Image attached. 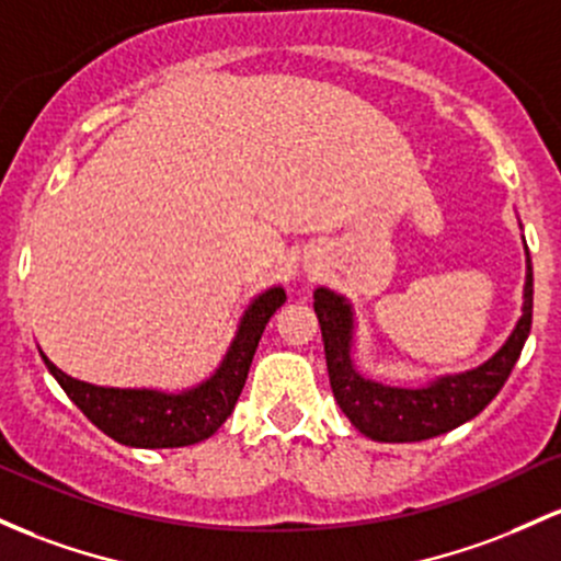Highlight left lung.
I'll list each match as a JSON object with an SVG mask.
<instances>
[{"instance_id":"left-lung-1","label":"left lung","mask_w":561,"mask_h":561,"mask_svg":"<svg viewBox=\"0 0 561 561\" xmlns=\"http://www.w3.org/2000/svg\"><path fill=\"white\" fill-rule=\"evenodd\" d=\"M522 226V224H519ZM522 317L501 348L466 373L439 375L423 386H386L365 378L354 365V306L330 287L313 290V311L322 328L324 359L335 402L365 436L375 442H421L463 426L477 417L514 370L533 324V263L527 252Z\"/></svg>"}]
</instances>
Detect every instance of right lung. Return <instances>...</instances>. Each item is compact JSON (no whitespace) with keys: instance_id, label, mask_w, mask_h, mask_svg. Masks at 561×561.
<instances>
[{"instance_id":"1","label":"right lung","mask_w":561,"mask_h":561,"mask_svg":"<svg viewBox=\"0 0 561 561\" xmlns=\"http://www.w3.org/2000/svg\"><path fill=\"white\" fill-rule=\"evenodd\" d=\"M285 300L287 295L279 285L257 293L239 319L237 335L215 373L183 391L111 389L84 383L58 370L42 351L39 354L71 402L114 442L144 450L186 447L210 439L231 415L248 380L257 341Z\"/></svg>"}]
</instances>
